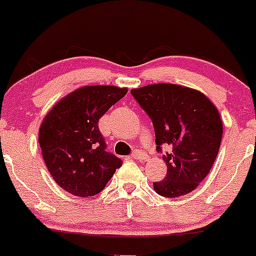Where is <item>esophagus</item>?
I'll use <instances>...</instances> for the list:
<instances>
[{"instance_id": "esophagus-1", "label": "esophagus", "mask_w": 256, "mask_h": 256, "mask_svg": "<svg viewBox=\"0 0 256 256\" xmlns=\"http://www.w3.org/2000/svg\"><path fill=\"white\" fill-rule=\"evenodd\" d=\"M132 156V158L136 159V160H143V159L147 158V156H146V154L143 153L142 150H134L132 156Z\"/></svg>"}]
</instances>
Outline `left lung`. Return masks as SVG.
<instances>
[{"mask_svg": "<svg viewBox=\"0 0 256 256\" xmlns=\"http://www.w3.org/2000/svg\"><path fill=\"white\" fill-rule=\"evenodd\" d=\"M131 94L153 122L156 150L170 147L162 154L166 176L153 182L156 192L178 198L194 190L220 150L222 122L218 109L199 91L172 84L134 88Z\"/></svg>", "mask_w": 256, "mask_h": 256, "instance_id": "left-lung-1", "label": "left lung"}]
</instances>
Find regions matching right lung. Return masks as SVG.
Here are the masks:
<instances>
[{"label": "right lung", "instance_id": "add662e5", "mask_svg": "<svg viewBox=\"0 0 256 256\" xmlns=\"http://www.w3.org/2000/svg\"><path fill=\"white\" fill-rule=\"evenodd\" d=\"M128 94L115 86H85L60 100L41 124L38 143L53 180L74 196H96L122 165L106 152L98 122Z\"/></svg>", "mask_w": 256, "mask_h": 256}]
</instances>
